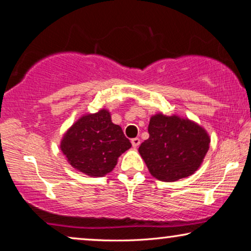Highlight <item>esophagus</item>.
Returning <instances> with one entry per match:
<instances>
[{
  "mask_svg": "<svg viewBox=\"0 0 251 251\" xmlns=\"http://www.w3.org/2000/svg\"><path fill=\"white\" fill-rule=\"evenodd\" d=\"M131 144H132L133 147H138L139 144H140V139L139 138H132Z\"/></svg>",
  "mask_w": 251,
  "mask_h": 251,
  "instance_id": "34e87169",
  "label": "esophagus"
}]
</instances>
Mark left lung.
<instances>
[{
  "label": "left lung",
  "instance_id": "1",
  "mask_svg": "<svg viewBox=\"0 0 251 251\" xmlns=\"http://www.w3.org/2000/svg\"><path fill=\"white\" fill-rule=\"evenodd\" d=\"M149 133L150 138L138 151L151 175L162 181H175L194 174L210 143L204 129L176 115L152 116Z\"/></svg>",
  "mask_w": 251,
  "mask_h": 251
}]
</instances>
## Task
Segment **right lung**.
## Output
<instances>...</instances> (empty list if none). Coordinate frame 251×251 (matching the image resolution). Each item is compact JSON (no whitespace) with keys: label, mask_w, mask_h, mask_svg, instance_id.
Instances as JSON below:
<instances>
[{"label":"right lung","mask_w":251,"mask_h":251,"mask_svg":"<svg viewBox=\"0 0 251 251\" xmlns=\"http://www.w3.org/2000/svg\"><path fill=\"white\" fill-rule=\"evenodd\" d=\"M130 147V140L121 126L112 122L106 109L78 119L60 144L61 152L71 166L91 177L111 173L119 156Z\"/></svg>","instance_id":"add662e5"}]
</instances>
